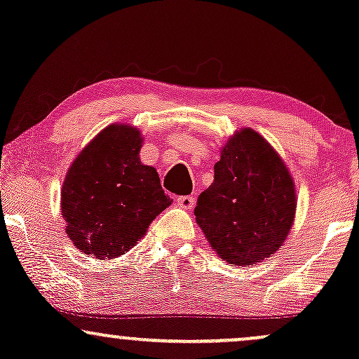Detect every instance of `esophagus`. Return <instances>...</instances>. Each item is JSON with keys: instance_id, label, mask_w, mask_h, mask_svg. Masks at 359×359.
I'll list each match as a JSON object with an SVG mask.
<instances>
[{"instance_id": "esophagus-1", "label": "esophagus", "mask_w": 359, "mask_h": 359, "mask_svg": "<svg viewBox=\"0 0 359 359\" xmlns=\"http://www.w3.org/2000/svg\"><path fill=\"white\" fill-rule=\"evenodd\" d=\"M176 203H178L180 207L187 208V210H191L193 205H195V196H191V195L178 196V198H176Z\"/></svg>"}]
</instances>
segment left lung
<instances>
[{
    "label": "left lung",
    "instance_id": "8db88e82",
    "mask_svg": "<svg viewBox=\"0 0 359 359\" xmlns=\"http://www.w3.org/2000/svg\"><path fill=\"white\" fill-rule=\"evenodd\" d=\"M213 169V183L196 201V224L229 264L259 263L283 244L293 224L292 176L275 149L251 128L236 132Z\"/></svg>",
    "mask_w": 359,
    "mask_h": 359
}]
</instances>
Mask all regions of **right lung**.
I'll return each instance as SVG.
<instances>
[{
	"label": "right lung",
	"instance_id": "right-lung-1",
	"mask_svg": "<svg viewBox=\"0 0 359 359\" xmlns=\"http://www.w3.org/2000/svg\"><path fill=\"white\" fill-rule=\"evenodd\" d=\"M137 128L110 126L76 158L64 180L60 208L72 244L88 256L126 255L171 205L158 171L139 159Z\"/></svg>",
	"mask_w": 359,
	"mask_h": 359
}]
</instances>
